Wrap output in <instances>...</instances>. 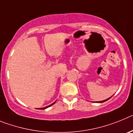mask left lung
<instances>
[{"label":"left lung","instance_id":"1","mask_svg":"<svg viewBox=\"0 0 133 133\" xmlns=\"http://www.w3.org/2000/svg\"><path fill=\"white\" fill-rule=\"evenodd\" d=\"M111 97H110V98H107V99H105V100H104V101H97V103H103V102H105V101H107V100L110 99V98H111Z\"/></svg>","mask_w":133,"mask_h":133}]
</instances>
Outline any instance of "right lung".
Instances as JSON below:
<instances>
[{"mask_svg":"<svg viewBox=\"0 0 133 133\" xmlns=\"http://www.w3.org/2000/svg\"><path fill=\"white\" fill-rule=\"evenodd\" d=\"M55 103H56V101H55V102H54L53 103H52V104H50V105H49V106H47V107H43V108H39V109H42V110H44V109H47V108H49V107H50V106H52V105H53V104H55Z\"/></svg>","mask_w":133,"mask_h":133,"instance_id":"add662e5","label":"right lung"}]
</instances>
